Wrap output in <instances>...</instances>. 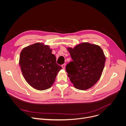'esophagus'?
<instances>
[{
	"instance_id": "obj_1",
	"label": "esophagus",
	"mask_w": 126,
	"mask_h": 126,
	"mask_svg": "<svg viewBox=\"0 0 126 126\" xmlns=\"http://www.w3.org/2000/svg\"><path fill=\"white\" fill-rule=\"evenodd\" d=\"M62 67L63 68V69H65V64L62 65Z\"/></svg>"
}]
</instances>
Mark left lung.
Segmentation results:
<instances>
[{"label": "left lung", "instance_id": "1", "mask_svg": "<svg viewBox=\"0 0 126 126\" xmlns=\"http://www.w3.org/2000/svg\"><path fill=\"white\" fill-rule=\"evenodd\" d=\"M67 49L73 60L66 66L70 81L79 90L92 87L100 79L104 68L106 57L102 49L84 42Z\"/></svg>", "mask_w": 126, "mask_h": 126}]
</instances>
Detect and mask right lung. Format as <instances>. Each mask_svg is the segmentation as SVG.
Returning <instances> with one entry per match:
<instances>
[{
	"label": "right lung",
	"mask_w": 126,
	"mask_h": 126,
	"mask_svg": "<svg viewBox=\"0 0 126 126\" xmlns=\"http://www.w3.org/2000/svg\"><path fill=\"white\" fill-rule=\"evenodd\" d=\"M51 52L48 45L36 43L24 48L20 55L19 65L23 76L37 90L50 88L58 72L62 69Z\"/></svg>",
	"instance_id": "add662e5"
}]
</instances>
